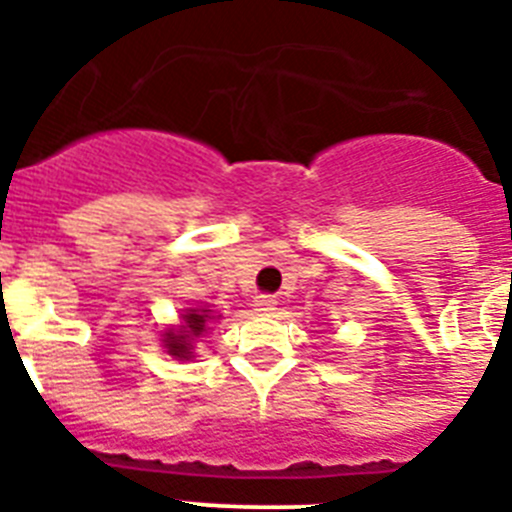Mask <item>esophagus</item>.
<instances>
[{
  "mask_svg": "<svg viewBox=\"0 0 512 512\" xmlns=\"http://www.w3.org/2000/svg\"><path fill=\"white\" fill-rule=\"evenodd\" d=\"M274 307H277V300L271 295H259L256 300H253V310L261 312V315H269V312H274Z\"/></svg>",
  "mask_w": 512,
  "mask_h": 512,
  "instance_id": "34e87169",
  "label": "esophagus"
}]
</instances>
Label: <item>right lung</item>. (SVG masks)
Returning <instances> with one entry per match:
<instances>
[{"instance_id": "right-lung-1", "label": "right lung", "mask_w": 512, "mask_h": 512, "mask_svg": "<svg viewBox=\"0 0 512 512\" xmlns=\"http://www.w3.org/2000/svg\"><path fill=\"white\" fill-rule=\"evenodd\" d=\"M207 312L210 310H192L184 315L187 325L179 333H166V348L169 354L176 356V359H189L192 356V341L200 338L207 330Z\"/></svg>"}]
</instances>
